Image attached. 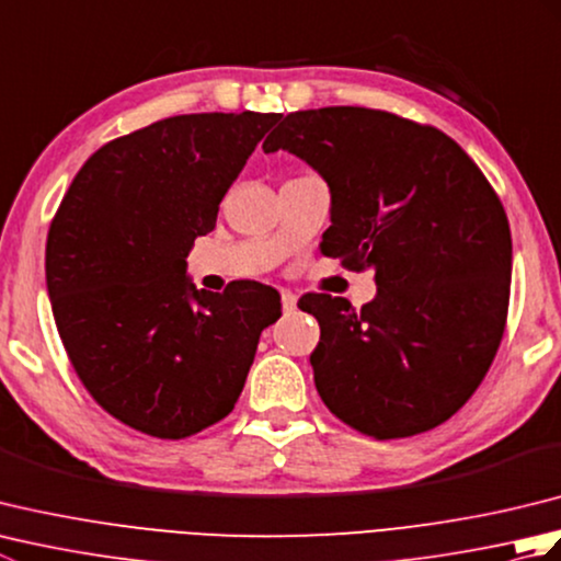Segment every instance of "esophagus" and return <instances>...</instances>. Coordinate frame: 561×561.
Wrapping results in <instances>:
<instances>
[{"label":"esophagus","instance_id":"obj_1","mask_svg":"<svg viewBox=\"0 0 561 561\" xmlns=\"http://www.w3.org/2000/svg\"><path fill=\"white\" fill-rule=\"evenodd\" d=\"M296 301H299V296H296L294 291H282V308L284 313H291L296 308Z\"/></svg>","mask_w":561,"mask_h":561}]
</instances>
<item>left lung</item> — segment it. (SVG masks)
I'll return each mask as SVG.
<instances>
[{
	"instance_id": "1",
	"label": "left lung",
	"mask_w": 561,
	"mask_h": 561,
	"mask_svg": "<svg viewBox=\"0 0 561 561\" xmlns=\"http://www.w3.org/2000/svg\"><path fill=\"white\" fill-rule=\"evenodd\" d=\"M262 149L323 175V255L376 272L362 311L328 294L299 301L320 325L311 366L328 410L374 438L446 422L506 325L511 231L492 185L440 129L354 105L289 113Z\"/></svg>"
}]
</instances>
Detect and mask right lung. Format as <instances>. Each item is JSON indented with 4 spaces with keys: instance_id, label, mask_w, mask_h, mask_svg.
Here are the masks:
<instances>
[{
    "instance_id": "obj_1",
    "label": "right lung",
    "mask_w": 561,
    "mask_h": 561,
    "mask_svg": "<svg viewBox=\"0 0 561 561\" xmlns=\"http://www.w3.org/2000/svg\"><path fill=\"white\" fill-rule=\"evenodd\" d=\"M279 113L175 115L103 145L47 231L57 332L91 398L157 438H185L233 410L279 294L197 289L187 253Z\"/></svg>"
}]
</instances>
